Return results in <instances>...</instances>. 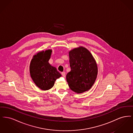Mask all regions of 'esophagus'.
Returning a JSON list of instances; mask_svg holds the SVG:
<instances>
[{"instance_id":"esophagus-1","label":"esophagus","mask_w":133,"mask_h":133,"mask_svg":"<svg viewBox=\"0 0 133 133\" xmlns=\"http://www.w3.org/2000/svg\"><path fill=\"white\" fill-rule=\"evenodd\" d=\"M61 74H62V76L63 77H65V76H66V73H65V72H62L61 73Z\"/></svg>"}]
</instances>
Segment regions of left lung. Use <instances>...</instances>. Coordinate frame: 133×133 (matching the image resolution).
Returning a JSON list of instances; mask_svg holds the SVG:
<instances>
[{
    "instance_id": "8db88e82",
    "label": "left lung",
    "mask_w": 133,
    "mask_h": 133,
    "mask_svg": "<svg viewBox=\"0 0 133 133\" xmlns=\"http://www.w3.org/2000/svg\"><path fill=\"white\" fill-rule=\"evenodd\" d=\"M71 71L66 75L68 86L76 93L89 90L94 84L98 74V67L91 52L83 46L69 52Z\"/></svg>"
}]
</instances>
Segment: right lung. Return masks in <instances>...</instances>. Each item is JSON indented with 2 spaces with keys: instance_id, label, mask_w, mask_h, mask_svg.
Returning <instances> with one entry per match:
<instances>
[{
  "instance_id": "obj_1",
  "label": "right lung",
  "mask_w": 133,
  "mask_h": 133,
  "mask_svg": "<svg viewBox=\"0 0 133 133\" xmlns=\"http://www.w3.org/2000/svg\"><path fill=\"white\" fill-rule=\"evenodd\" d=\"M52 52V49L38 52L33 56L30 64L29 71L32 79L42 90L52 88L56 80L61 76L56 68L48 62Z\"/></svg>"
}]
</instances>
